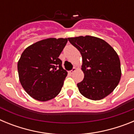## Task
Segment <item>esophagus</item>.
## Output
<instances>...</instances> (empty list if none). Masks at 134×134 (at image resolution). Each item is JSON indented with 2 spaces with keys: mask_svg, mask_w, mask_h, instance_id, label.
I'll return each mask as SVG.
<instances>
[{
  "mask_svg": "<svg viewBox=\"0 0 134 134\" xmlns=\"http://www.w3.org/2000/svg\"><path fill=\"white\" fill-rule=\"evenodd\" d=\"M75 71H76V68L75 67H74V68H72V70L70 71L69 72H70V74H73V73H74V72H75Z\"/></svg>",
  "mask_w": 134,
  "mask_h": 134,
  "instance_id": "esophagus-1",
  "label": "esophagus"
}]
</instances>
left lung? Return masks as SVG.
Returning <instances> with one entry per match:
<instances>
[{
    "mask_svg": "<svg viewBox=\"0 0 134 134\" xmlns=\"http://www.w3.org/2000/svg\"><path fill=\"white\" fill-rule=\"evenodd\" d=\"M68 40L82 55L81 70L85 76L77 84L82 95L99 100L111 94L121 76L120 60L115 49L97 37L86 35Z\"/></svg>",
    "mask_w": 134,
    "mask_h": 134,
    "instance_id": "1",
    "label": "left lung"
}]
</instances>
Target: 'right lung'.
Masks as SVG:
<instances>
[{
	"label": "right lung",
	"instance_id": "1",
	"mask_svg": "<svg viewBox=\"0 0 134 134\" xmlns=\"http://www.w3.org/2000/svg\"><path fill=\"white\" fill-rule=\"evenodd\" d=\"M67 38H50L28 46L17 63L20 83L27 93L39 101H48L60 93L68 72L59 55Z\"/></svg>",
	"mask_w": 134,
	"mask_h": 134
}]
</instances>
